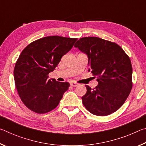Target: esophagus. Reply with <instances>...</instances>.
Instances as JSON below:
<instances>
[{
	"label": "esophagus",
	"instance_id": "esophagus-1",
	"mask_svg": "<svg viewBox=\"0 0 146 146\" xmlns=\"http://www.w3.org/2000/svg\"><path fill=\"white\" fill-rule=\"evenodd\" d=\"M70 85L72 87H76V86H77L78 85V83H77V82H70Z\"/></svg>",
	"mask_w": 146,
	"mask_h": 146
}]
</instances>
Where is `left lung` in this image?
I'll return each mask as SVG.
<instances>
[{
    "label": "left lung",
    "mask_w": 146,
    "mask_h": 146,
    "mask_svg": "<svg viewBox=\"0 0 146 146\" xmlns=\"http://www.w3.org/2000/svg\"><path fill=\"white\" fill-rule=\"evenodd\" d=\"M75 47L86 53L88 65L98 85L82 97V103L90 113L99 116L114 113L123 105L133 87V68L129 58L119 45L98 37L78 40Z\"/></svg>",
    "instance_id": "left-lung-1"
}]
</instances>
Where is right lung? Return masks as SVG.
Returning a JSON list of instances; mask_svg holds the SVG:
<instances>
[{
    "mask_svg": "<svg viewBox=\"0 0 146 146\" xmlns=\"http://www.w3.org/2000/svg\"><path fill=\"white\" fill-rule=\"evenodd\" d=\"M77 38L52 36L27 45L15 63V84L22 102L38 114H45L58 105L69 83L48 79L63 55L73 47Z\"/></svg>",
    "mask_w": 146,
    "mask_h": 146,
    "instance_id": "add662e5",
    "label": "right lung"
}]
</instances>
